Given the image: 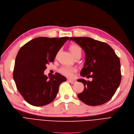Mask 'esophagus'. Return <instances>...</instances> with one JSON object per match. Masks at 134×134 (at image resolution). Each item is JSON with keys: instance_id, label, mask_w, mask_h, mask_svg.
Returning <instances> with one entry per match:
<instances>
[{"instance_id": "34e87169", "label": "esophagus", "mask_w": 134, "mask_h": 134, "mask_svg": "<svg viewBox=\"0 0 134 134\" xmlns=\"http://www.w3.org/2000/svg\"><path fill=\"white\" fill-rule=\"evenodd\" d=\"M67 81L71 83V84H74V83L76 82V81L74 80H71V79H67Z\"/></svg>"}]
</instances>
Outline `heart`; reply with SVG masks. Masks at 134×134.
<instances>
[{"label":"heart","instance_id":"1","mask_svg":"<svg viewBox=\"0 0 134 134\" xmlns=\"http://www.w3.org/2000/svg\"><path fill=\"white\" fill-rule=\"evenodd\" d=\"M70 52L72 55L73 57L77 54H81V48L79 45L77 44H72L69 47ZM76 71V69L74 68H71L69 66H64L62 67L60 69L59 71L62 73L63 75L68 76V77H71L72 76L73 72H74Z\"/></svg>","mask_w":134,"mask_h":134}]
</instances>
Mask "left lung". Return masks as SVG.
<instances>
[{"label":"left lung","mask_w":134,"mask_h":134,"mask_svg":"<svg viewBox=\"0 0 134 134\" xmlns=\"http://www.w3.org/2000/svg\"><path fill=\"white\" fill-rule=\"evenodd\" d=\"M70 40L79 44L85 53L81 76L92 77L90 81L79 79L84 90L77 95L82 102L98 106L112 98L121 80L120 62L113 49L107 43L87 37H72Z\"/></svg>","instance_id":"1"}]
</instances>
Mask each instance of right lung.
<instances>
[{"mask_svg":"<svg viewBox=\"0 0 134 134\" xmlns=\"http://www.w3.org/2000/svg\"><path fill=\"white\" fill-rule=\"evenodd\" d=\"M68 37H39L32 39L20 49L15 59L13 78L16 88L29 104L42 107L55 99L65 77L58 72L48 79L44 71L54 62L60 49Z\"/></svg>","mask_w":134,"mask_h":134,"instance_id":"add662e5","label":"right lung"}]
</instances>
